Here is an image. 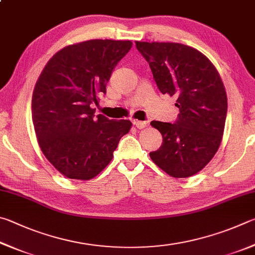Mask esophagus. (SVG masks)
<instances>
[{
	"instance_id": "obj_1",
	"label": "esophagus",
	"mask_w": 255,
	"mask_h": 255,
	"mask_svg": "<svg viewBox=\"0 0 255 255\" xmlns=\"http://www.w3.org/2000/svg\"><path fill=\"white\" fill-rule=\"evenodd\" d=\"M133 124L135 125L137 128H144L148 127V121H133Z\"/></svg>"
}]
</instances>
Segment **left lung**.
Here are the masks:
<instances>
[{
  "instance_id": "obj_1",
  "label": "left lung",
  "mask_w": 255,
  "mask_h": 255,
  "mask_svg": "<svg viewBox=\"0 0 255 255\" xmlns=\"http://www.w3.org/2000/svg\"><path fill=\"white\" fill-rule=\"evenodd\" d=\"M149 62L162 94L176 96L179 114L175 123L152 121L162 144L150 158L175 178L195 175L220 148L227 114V96L215 67L206 56L186 44L135 42Z\"/></svg>"
}]
</instances>
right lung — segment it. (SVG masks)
<instances>
[{
  "mask_svg": "<svg viewBox=\"0 0 255 255\" xmlns=\"http://www.w3.org/2000/svg\"><path fill=\"white\" fill-rule=\"evenodd\" d=\"M131 48V41L100 39L71 44L52 56L35 84L31 106L39 145L67 178L97 176L130 131L128 120L95 116L92 106Z\"/></svg>",
  "mask_w": 255,
  "mask_h": 255,
  "instance_id": "right-lung-1",
  "label": "right lung"
}]
</instances>
